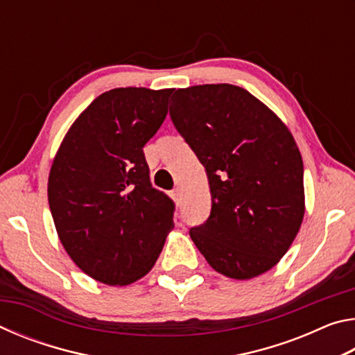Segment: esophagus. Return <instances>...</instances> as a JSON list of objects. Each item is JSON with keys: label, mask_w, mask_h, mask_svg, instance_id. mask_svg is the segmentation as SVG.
<instances>
[{"label": "esophagus", "mask_w": 355, "mask_h": 355, "mask_svg": "<svg viewBox=\"0 0 355 355\" xmlns=\"http://www.w3.org/2000/svg\"><path fill=\"white\" fill-rule=\"evenodd\" d=\"M171 196H172V199L175 200L177 205H180V202H182V192H180V189H178V188L173 189V191L171 192Z\"/></svg>", "instance_id": "34e87169"}]
</instances>
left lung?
<instances>
[{"label": "left lung", "instance_id": "8db88e82", "mask_svg": "<svg viewBox=\"0 0 355 355\" xmlns=\"http://www.w3.org/2000/svg\"><path fill=\"white\" fill-rule=\"evenodd\" d=\"M172 122L205 166L211 213L189 230L209 266L249 280L280 261L305 213L302 156L291 131L233 84L178 89Z\"/></svg>", "mask_w": 355, "mask_h": 355}]
</instances>
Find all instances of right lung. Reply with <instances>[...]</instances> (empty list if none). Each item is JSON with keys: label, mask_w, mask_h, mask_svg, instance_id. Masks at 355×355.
<instances>
[{"label": "right lung", "mask_w": 355, "mask_h": 355, "mask_svg": "<svg viewBox=\"0 0 355 355\" xmlns=\"http://www.w3.org/2000/svg\"><path fill=\"white\" fill-rule=\"evenodd\" d=\"M173 89L119 87L84 110L59 146L48 203L65 252L105 285L142 279L173 228V202L152 188L144 146Z\"/></svg>", "instance_id": "add662e5"}]
</instances>
